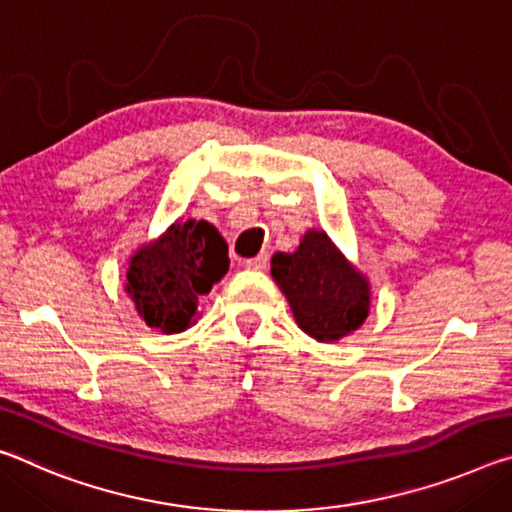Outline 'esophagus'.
Instances as JSON below:
<instances>
[{
	"instance_id": "1",
	"label": "esophagus",
	"mask_w": 512,
	"mask_h": 512,
	"mask_svg": "<svg viewBox=\"0 0 512 512\" xmlns=\"http://www.w3.org/2000/svg\"><path fill=\"white\" fill-rule=\"evenodd\" d=\"M243 266H246V269H253V271H266V269H269V255L262 253V255H257L253 259H246Z\"/></svg>"
}]
</instances>
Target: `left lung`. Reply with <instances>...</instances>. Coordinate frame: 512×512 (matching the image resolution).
Instances as JSON below:
<instances>
[{"label": "left lung", "instance_id": "left-lung-1", "mask_svg": "<svg viewBox=\"0 0 512 512\" xmlns=\"http://www.w3.org/2000/svg\"><path fill=\"white\" fill-rule=\"evenodd\" d=\"M271 275L285 294L298 328L321 344L362 328L371 310V285L326 230H307L294 253H275Z\"/></svg>", "mask_w": 512, "mask_h": 512}]
</instances>
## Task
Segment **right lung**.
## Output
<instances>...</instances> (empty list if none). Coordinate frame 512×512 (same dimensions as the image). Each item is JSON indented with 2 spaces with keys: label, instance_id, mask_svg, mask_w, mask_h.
Listing matches in <instances>:
<instances>
[{
  "label": "right lung",
  "instance_id": "1",
  "mask_svg": "<svg viewBox=\"0 0 512 512\" xmlns=\"http://www.w3.org/2000/svg\"><path fill=\"white\" fill-rule=\"evenodd\" d=\"M227 264V243L212 223L177 218L129 257L125 294L145 326L175 335L198 321L200 298Z\"/></svg>",
  "mask_w": 512,
  "mask_h": 512
}]
</instances>
